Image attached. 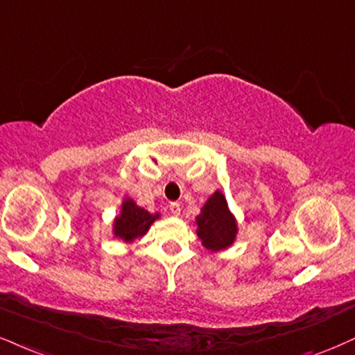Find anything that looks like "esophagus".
Here are the masks:
<instances>
[{"label":"esophagus","mask_w":355,"mask_h":355,"mask_svg":"<svg viewBox=\"0 0 355 355\" xmlns=\"http://www.w3.org/2000/svg\"><path fill=\"white\" fill-rule=\"evenodd\" d=\"M169 211H171V214H173V216H179V214H181V205H179L178 202H171L169 204Z\"/></svg>","instance_id":"obj_1"}]
</instances>
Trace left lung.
<instances>
[{"label": "left lung", "instance_id": "8db88e82", "mask_svg": "<svg viewBox=\"0 0 355 355\" xmlns=\"http://www.w3.org/2000/svg\"><path fill=\"white\" fill-rule=\"evenodd\" d=\"M194 225L202 247L212 253L232 247L239 235L237 217L229 209V202L220 189L209 196L196 217Z\"/></svg>", "mask_w": 355, "mask_h": 355}]
</instances>
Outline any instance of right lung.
<instances>
[{"label":"right lung","mask_w":355,"mask_h":355,"mask_svg":"<svg viewBox=\"0 0 355 355\" xmlns=\"http://www.w3.org/2000/svg\"><path fill=\"white\" fill-rule=\"evenodd\" d=\"M157 218H161L159 212L151 214L146 209L139 207L131 198H123L120 214L113 218L112 234L123 243H133L135 240L148 234Z\"/></svg>","instance_id":"right-lung-1"}]
</instances>
